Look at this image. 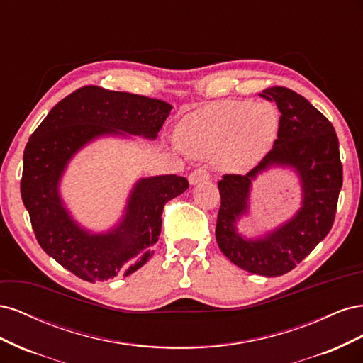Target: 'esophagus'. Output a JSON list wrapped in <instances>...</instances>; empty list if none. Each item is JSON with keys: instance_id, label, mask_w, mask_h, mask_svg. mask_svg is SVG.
I'll use <instances>...</instances> for the list:
<instances>
[{"instance_id": "obj_1", "label": "esophagus", "mask_w": 363, "mask_h": 363, "mask_svg": "<svg viewBox=\"0 0 363 363\" xmlns=\"http://www.w3.org/2000/svg\"><path fill=\"white\" fill-rule=\"evenodd\" d=\"M208 179H211V175H208V172H207L204 168L192 171V172L189 174V177H188V180H189V183H191L192 186L199 184V183H201V182H207Z\"/></svg>"}]
</instances>
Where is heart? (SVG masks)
<instances>
[{
	"mask_svg": "<svg viewBox=\"0 0 363 363\" xmlns=\"http://www.w3.org/2000/svg\"><path fill=\"white\" fill-rule=\"evenodd\" d=\"M279 128L280 112L271 103L221 101L182 121L177 148L196 159L213 157L221 171L245 172L267 155Z\"/></svg>",
	"mask_w": 363,
	"mask_h": 363,
	"instance_id": "obj_1",
	"label": "heart"
}]
</instances>
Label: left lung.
Listing matches in <instances>:
<instances>
[{"mask_svg":"<svg viewBox=\"0 0 363 363\" xmlns=\"http://www.w3.org/2000/svg\"><path fill=\"white\" fill-rule=\"evenodd\" d=\"M280 111V128L272 150L245 175L227 174L218 183L221 194L216 242L224 256L248 272L283 276L300 263L330 232L342 188V163L335 128L304 96L274 86L259 94ZM291 167L301 180L302 207L269 233L247 238L237 223L249 213L252 182L271 167Z\"/></svg>","mask_w":363,"mask_h":363,"instance_id":"8db88e82","label":"left lung"}]
</instances>
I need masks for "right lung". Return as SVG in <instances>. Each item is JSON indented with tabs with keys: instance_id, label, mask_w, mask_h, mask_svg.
<instances>
[{
	"instance_id": "right-lung-1",
	"label": "right lung",
	"mask_w": 363,
	"mask_h": 363,
	"mask_svg": "<svg viewBox=\"0 0 363 363\" xmlns=\"http://www.w3.org/2000/svg\"><path fill=\"white\" fill-rule=\"evenodd\" d=\"M172 106L155 98L84 86L54 106L24 150L21 195L42 250L77 277L103 281L148 262L162 230L164 203L189 188L179 175L139 179L124 215L107 232L92 233L72 218L60 195L71 159L98 138L155 140Z\"/></svg>"
}]
</instances>
